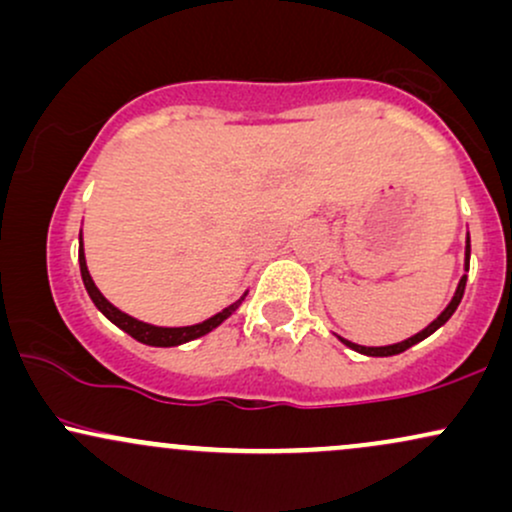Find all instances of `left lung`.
<instances>
[{
	"label": "left lung",
	"mask_w": 512,
	"mask_h": 512,
	"mask_svg": "<svg viewBox=\"0 0 512 512\" xmlns=\"http://www.w3.org/2000/svg\"><path fill=\"white\" fill-rule=\"evenodd\" d=\"M469 252H472V245H469V236H467V248H464V269H467V272H469ZM464 286H467V274H464L462 279H460V284H457V291H455V296H452V301L448 303V308H445L443 313H440L436 320H433L431 325L426 327V330H421L419 334H414V337L404 339V342L390 344V346H358L354 342H346V339H342V337H339V339H342V342L349 346V349H354V351H358V354H366V356H395V354H402V351H407L409 346L424 342L426 337H431V334L436 332L438 327H443L445 322L450 320L452 313H455V310H457V305H460V301H462Z\"/></svg>",
	"instance_id": "1"
}]
</instances>
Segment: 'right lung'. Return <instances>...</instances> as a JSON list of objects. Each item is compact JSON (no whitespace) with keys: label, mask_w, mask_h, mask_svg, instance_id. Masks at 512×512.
Instances as JSON below:
<instances>
[{"label":"right lung","mask_w":512,"mask_h":512,"mask_svg":"<svg viewBox=\"0 0 512 512\" xmlns=\"http://www.w3.org/2000/svg\"><path fill=\"white\" fill-rule=\"evenodd\" d=\"M79 267H81V279H84V286L88 291V296H91V301L96 303V308L101 310V313L108 317L113 325L120 327L122 332H127L129 337H134L137 342L142 344H149V346H178V344H185V342H192V339L197 337H204V334H209L214 327H219L226 317H231L233 313L238 310V305L245 301V293L243 298H238L236 303H231L228 308H223L221 313H216L214 317H209V320L199 322V325H190V327H156V325H146L142 320H134L132 315L122 313V310H117L113 303L108 301V298L103 296L101 291L96 289V284H93L91 274H88V267H86V257H84V243L79 245Z\"/></svg>","instance_id":"right-lung-1"}]
</instances>
